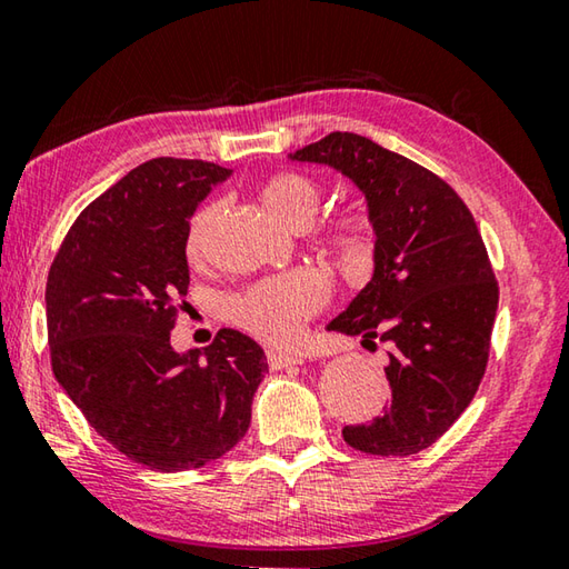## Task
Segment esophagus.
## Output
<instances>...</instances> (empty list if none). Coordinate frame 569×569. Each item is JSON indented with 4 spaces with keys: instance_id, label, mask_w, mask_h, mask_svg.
I'll return each instance as SVG.
<instances>
[{
    "instance_id": "34e87169",
    "label": "esophagus",
    "mask_w": 569,
    "mask_h": 569,
    "mask_svg": "<svg viewBox=\"0 0 569 569\" xmlns=\"http://www.w3.org/2000/svg\"><path fill=\"white\" fill-rule=\"evenodd\" d=\"M266 358H268V366H271L273 370L293 368V366H301V363H303V356H298V353H281V350H268Z\"/></svg>"
}]
</instances>
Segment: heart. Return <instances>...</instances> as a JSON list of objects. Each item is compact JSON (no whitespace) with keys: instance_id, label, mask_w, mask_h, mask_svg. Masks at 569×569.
Here are the masks:
<instances>
[{"instance_id":"heart-1","label":"heart","mask_w":569,"mask_h":569,"mask_svg":"<svg viewBox=\"0 0 569 569\" xmlns=\"http://www.w3.org/2000/svg\"><path fill=\"white\" fill-rule=\"evenodd\" d=\"M258 196L278 221L303 229L320 206V186L298 171H276L266 177ZM219 213V203H206L193 213L186 231V256L199 261L209 239V229ZM326 246L348 276H363L376 263V229L363 211H348L330 223ZM330 283L313 268L268 276L241 288L226 301V318L266 343H288L308 318L328 303Z\"/></svg>"}]
</instances>
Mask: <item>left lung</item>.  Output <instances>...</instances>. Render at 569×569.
Here are the masks:
<instances>
[{"label": "left lung", "instance_id": "8db88e82", "mask_svg": "<svg viewBox=\"0 0 569 569\" xmlns=\"http://www.w3.org/2000/svg\"><path fill=\"white\" fill-rule=\"evenodd\" d=\"M291 159L353 181L376 229L373 278L328 330L383 340L390 402L343 440L368 456H416L462 416L488 368L500 291L478 223L450 183L358 133L333 131Z\"/></svg>", "mask_w": 569, "mask_h": 569}]
</instances>
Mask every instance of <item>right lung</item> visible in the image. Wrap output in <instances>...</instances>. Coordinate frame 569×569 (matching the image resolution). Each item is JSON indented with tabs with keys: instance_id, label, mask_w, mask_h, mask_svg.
<instances>
[{
	"instance_id": "obj_1",
	"label": "right lung",
	"mask_w": 569,
	"mask_h": 569,
	"mask_svg": "<svg viewBox=\"0 0 569 569\" xmlns=\"http://www.w3.org/2000/svg\"><path fill=\"white\" fill-rule=\"evenodd\" d=\"M229 177L201 159L141 163L79 213L49 268L54 378L101 438L157 472L226 456L268 373L261 346L233 328L203 353L171 348L189 291V219Z\"/></svg>"
}]
</instances>
